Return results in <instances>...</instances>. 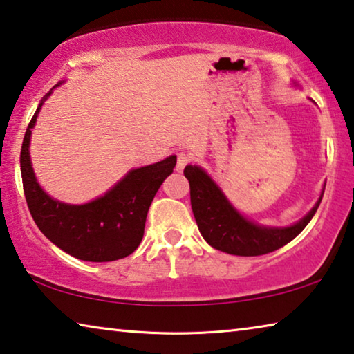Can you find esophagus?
I'll return each instance as SVG.
<instances>
[{
  "label": "esophagus",
  "mask_w": 354,
  "mask_h": 354,
  "mask_svg": "<svg viewBox=\"0 0 354 354\" xmlns=\"http://www.w3.org/2000/svg\"><path fill=\"white\" fill-rule=\"evenodd\" d=\"M190 160H192V157H190L189 153H179L176 160V171H183L184 167H186Z\"/></svg>",
  "instance_id": "esophagus-1"
}]
</instances>
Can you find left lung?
<instances>
[{"instance_id":"1","label":"left lung","mask_w":354,"mask_h":354,"mask_svg":"<svg viewBox=\"0 0 354 354\" xmlns=\"http://www.w3.org/2000/svg\"><path fill=\"white\" fill-rule=\"evenodd\" d=\"M184 176L189 179L190 205L201 236L211 248L239 257L265 255L288 244L315 216L324 192L323 189L315 206L293 225L265 227L241 214L201 167L187 165Z\"/></svg>"}]
</instances>
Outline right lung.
I'll return each mask as SVG.
<instances>
[{
    "label": "right lung",
    "mask_w": 354,
    "mask_h": 354,
    "mask_svg": "<svg viewBox=\"0 0 354 354\" xmlns=\"http://www.w3.org/2000/svg\"><path fill=\"white\" fill-rule=\"evenodd\" d=\"M59 85L61 82L56 86ZM50 94L52 91L42 97L31 118L20 153L25 198L36 225L56 248L78 260L102 263L131 255L142 243L151 201L165 178L173 173L176 156L133 168L102 197L85 205L55 200L39 186L30 157L31 131Z\"/></svg>",
    "instance_id": "1"
}]
</instances>
